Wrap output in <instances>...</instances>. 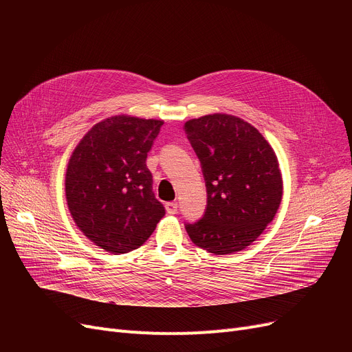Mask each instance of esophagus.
<instances>
[{"mask_svg": "<svg viewBox=\"0 0 352 352\" xmlns=\"http://www.w3.org/2000/svg\"><path fill=\"white\" fill-rule=\"evenodd\" d=\"M165 210H166V212H168L170 215H174L178 211V204H177V202H166Z\"/></svg>", "mask_w": 352, "mask_h": 352, "instance_id": "34e87169", "label": "esophagus"}]
</instances>
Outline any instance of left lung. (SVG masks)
<instances>
[{
  "mask_svg": "<svg viewBox=\"0 0 352 352\" xmlns=\"http://www.w3.org/2000/svg\"><path fill=\"white\" fill-rule=\"evenodd\" d=\"M207 187V210L188 224L191 241L211 254L243 251L274 219L283 175L271 144L250 122L215 113L186 122Z\"/></svg>",
  "mask_w": 352,
  "mask_h": 352,
  "instance_id": "left-lung-1",
  "label": "left lung"
}]
</instances>
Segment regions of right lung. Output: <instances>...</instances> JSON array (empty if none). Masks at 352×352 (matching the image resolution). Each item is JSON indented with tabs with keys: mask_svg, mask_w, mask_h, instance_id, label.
<instances>
[{
	"mask_svg": "<svg viewBox=\"0 0 352 352\" xmlns=\"http://www.w3.org/2000/svg\"><path fill=\"white\" fill-rule=\"evenodd\" d=\"M162 124L126 114L108 117L88 129L68 160V211L78 230L107 252L141 247L165 214L145 164Z\"/></svg>",
	"mask_w": 352,
	"mask_h": 352,
	"instance_id": "right-lung-1",
	"label": "right lung"
}]
</instances>
